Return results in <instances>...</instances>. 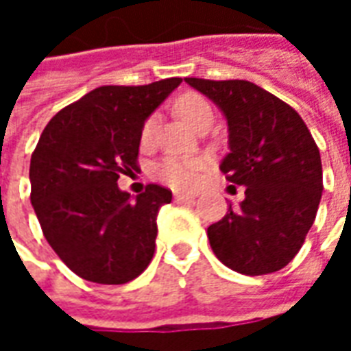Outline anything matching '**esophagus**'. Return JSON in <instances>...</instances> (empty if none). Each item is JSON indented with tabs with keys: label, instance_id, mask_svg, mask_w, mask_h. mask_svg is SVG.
Segmentation results:
<instances>
[{
	"label": "esophagus",
	"instance_id": "obj_1",
	"mask_svg": "<svg viewBox=\"0 0 351 351\" xmlns=\"http://www.w3.org/2000/svg\"><path fill=\"white\" fill-rule=\"evenodd\" d=\"M176 201H193L195 193H175Z\"/></svg>",
	"mask_w": 351,
	"mask_h": 351
}]
</instances>
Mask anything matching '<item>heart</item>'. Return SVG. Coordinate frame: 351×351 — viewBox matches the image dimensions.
<instances>
[{
  "mask_svg": "<svg viewBox=\"0 0 351 351\" xmlns=\"http://www.w3.org/2000/svg\"><path fill=\"white\" fill-rule=\"evenodd\" d=\"M176 114L184 122L199 130L203 123H213L214 112L210 103L201 93L188 92L182 93L175 101ZM156 131H158V116H148L141 128V146L152 148L156 143ZM206 161L203 158H180V156H169L163 158L160 163L154 165V176L161 182L173 186L176 190H190L197 184L199 176L205 171Z\"/></svg>",
  "mask_w": 351,
  "mask_h": 351,
  "instance_id": "b5f03b06",
  "label": "heart"
}]
</instances>
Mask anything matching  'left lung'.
<instances>
[{"instance_id": "8db88e82", "label": "left lung", "mask_w": 351, "mask_h": 351, "mask_svg": "<svg viewBox=\"0 0 351 351\" xmlns=\"http://www.w3.org/2000/svg\"><path fill=\"white\" fill-rule=\"evenodd\" d=\"M228 118L221 173L244 201L206 229L221 263L248 276L284 269L301 250L324 191L316 141L297 110L248 80L186 79Z\"/></svg>"}]
</instances>
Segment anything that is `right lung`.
Masks as SVG:
<instances>
[{
  "mask_svg": "<svg viewBox=\"0 0 351 351\" xmlns=\"http://www.w3.org/2000/svg\"><path fill=\"white\" fill-rule=\"evenodd\" d=\"M180 82L95 88L43 130L29 163V197L45 239L80 278L125 284L152 261L156 216L173 193L148 184L133 199L116 182L138 169L141 128Z\"/></svg>",
  "mask_w": 351,
  "mask_h": 351,
  "instance_id": "add662e5",
  "label": "right lung"
}]
</instances>
